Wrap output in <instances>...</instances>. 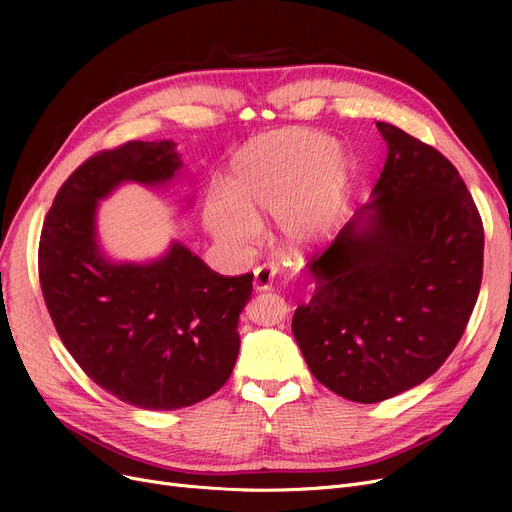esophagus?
I'll list each match as a JSON object with an SVG mask.
<instances>
[{"label": "esophagus", "mask_w": 512, "mask_h": 512, "mask_svg": "<svg viewBox=\"0 0 512 512\" xmlns=\"http://www.w3.org/2000/svg\"><path fill=\"white\" fill-rule=\"evenodd\" d=\"M255 290H270L276 276H278V265L276 263H263L259 267H255Z\"/></svg>", "instance_id": "34e87169"}]
</instances>
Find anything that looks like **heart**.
I'll list each match as a JSON object with an SVG mask.
<instances>
[{"label": "heart", "instance_id": "1", "mask_svg": "<svg viewBox=\"0 0 512 512\" xmlns=\"http://www.w3.org/2000/svg\"><path fill=\"white\" fill-rule=\"evenodd\" d=\"M348 170L326 134L288 128L261 134L232 157L226 195L203 205L205 228L228 247H247L257 218L274 213L294 247L315 245L338 215Z\"/></svg>", "mask_w": 512, "mask_h": 512}]
</instances>
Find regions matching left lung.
<instances>
[{
    "label": "left lung",
    "instance_id": "8db88e82",
    "mask_svg": "<svg viewBox=\"0 0 512 512\" xmlns=\"http://www.w3.org/2000/svg\"><path fill=\"white\" fill-rule=\"evenodd\" d=\"M375 126L388 157L371 201L307 263L315 290L292 317L315 380L363 405L440 369L483 272V224L459 172L405 130Z\"/></svg>",
    "mask_w": 512,
    "mask_h": 512
}]
</instances>
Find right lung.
Instances as JSON below:
<instances>
[{"label":"right lung","mask_w":512,"mask_h":512,"mask_svg":"<svg viewBox=\"0 0 512 512\" xmlns=\"http://www.w3.org/2000/svg\"><path fill=\"white\" fill-rule=\"evenodd\" d=\"M180 170L174 141L93 155L62 184L39 242L43 299L68 353L97 386L149 411L191 407L228 382L253 292V274L220 276L176 240L147 263L103 255L99 201L124 182L166 186Z\"/></svg>","instance_id":"right-lung-1"}]
</instances>
